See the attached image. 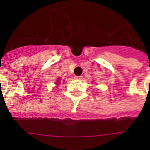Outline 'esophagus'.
Segmentation results:
<instances>
[{
    "instance_id": "34e87169",
    "label": "esophagus",
    "mask_w": 150,
    "mask_h": 150,
    "mask_svg": "<svg viewBox=\"0 0 150 150\" xmlns=\"http://www.w3.org/2000/svg\"><path fill=\"white\" fill-rule=\"evenodd\" d=\"M75 79H78V80H80L82 79V75H75V77H74Z\"/></svg>"
}]
</instances>
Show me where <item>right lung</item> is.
Instances as JSON below:
<instances>
[{
  "instance_id": "obj_1",
  "label": "right lung",
  "mask_w": 150,
  "mask_h": 150,
  "mask_svg": "<svg viewBox=\"0 0 150 150\" xmlns=\"http://www.w3.org/2000/svg\"><path fill=\"white\" fill-rule=\"evenodd\" d=\"M55 83H56V85H59V84H60V79L57 80V82H55Z\"/></svg>"
}]
</instances>
